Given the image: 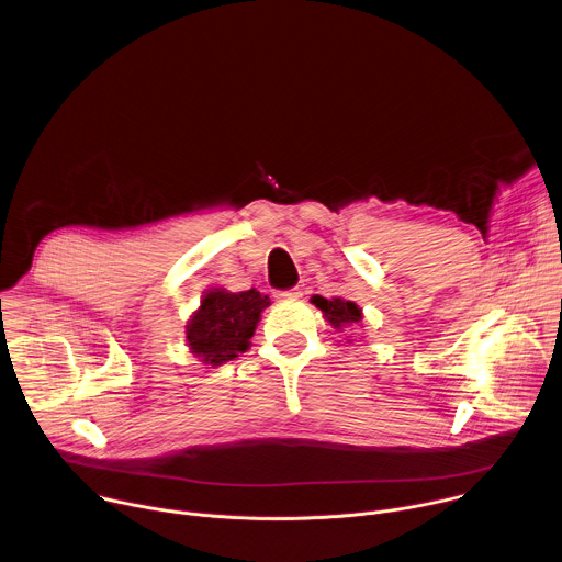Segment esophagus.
Masks as SVG:
<instances>
[{
  "label": "esophagus",
  "mask_w": 562,
  "mask_h": 562,
  "mask_svg": "<svg viewBox=\"0 0 562 562\" xmlns=\"http://www.w3.org/2000/svg\"><path fill=\"white\" fill-rule=\"evenodd\" d=\"M278 297L284 300V302H297V300L302 297V291H300V289H289V291L278 293Z\"/></svg>",
  "instance_id": "1"
}]
</instances>
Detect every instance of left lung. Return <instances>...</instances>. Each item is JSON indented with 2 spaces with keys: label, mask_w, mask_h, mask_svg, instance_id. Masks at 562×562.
<instances>
[{
  "label": "left lung",
  "mask_w": 562,
  "mask_h": 562,
  "mask_svg": "<svg viewBox=\"0 0 562 562\" xmlns=\"http://www.w3.org/2000/svg\"><path fill=\"white\" fill-rule=\"evenodd\" d=\"M311 302L325 313V317H329V323L336 327V329H342L347 325H356L362 319V311L349 302V300H340V297H334V300H327L323 295H313Z\"/></svg>",
  "instance_id": "left-lung-1"
}]
</instances>
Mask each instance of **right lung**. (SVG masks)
<instances>
[{
	"instance_id": "right-lung-1",
	"label": "right lung",
	"mask_w": 562,
	"mask_h": 562,
	"mask_svg": "<svg viewBox=\"0 0 562 562\" xmlns=\"http://www.w3.org/2000/svg\"><path fill=\"white\" fill-rule=\"evenodd\" d=\"M271 304L269 295L251 291H209L187 325L191 351L206 364H222L249 349L260 313Z\"/></svg>"
}]
</instances>
